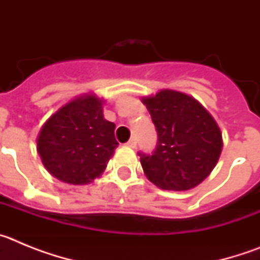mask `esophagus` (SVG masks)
Segmentation results:
<instances>
[{
	"instance_id": "1",
	"label": "esophagus",
	"mask_w": 260,
	"mask_h": 260,
	"mask_svg": "<svg viewBox=\"0 0 260 260\" xmlns=\"http://www.w3.org/2000/svg\"><path fill=\"white\" fill-rule=\"evenodd\" d=\"M126 146L130 147V148H135V147H137V139H135V138H132V139L126 143Z\"/></svg>"
}]
</instances>
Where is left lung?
Instances as JSON below:
<instances>
[{
  "instance_id": "1",
  "label": "left lung",
  "mask_w": 260,
  "mask_h": 260,
  "mask_svg": "<svg viewBox=\"0 0 260 260\" xmlns=\"http://www.w3.org/2000/svg\"><path fill=\"white\" fill-rule=\"evenodd\" d=\"M157 132L152 153L139 152L144 174L162 190H190L210 176L222 148L219 126L194 98L162 89L144 98Z\"/></svg>"
}]
</instances>
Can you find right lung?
I'll list each match as a JSON object with an SVG mask.
<instances>
[{"label":"right lung","mask_w":260,"mask_h":260,"mask_svg":"<svg viewBox=\"0 0 260 260\" xmlns=\"http://www.w3.org/2000/svg\"><path fill=\"white\" fill-rule=\"evenodd\" d=\"M95 95L74 99L41 127L38 152L48 172L71 185H86L104 172L118 142Z\"/></svg>","instance_id":"add662e5"}]
</instances>
